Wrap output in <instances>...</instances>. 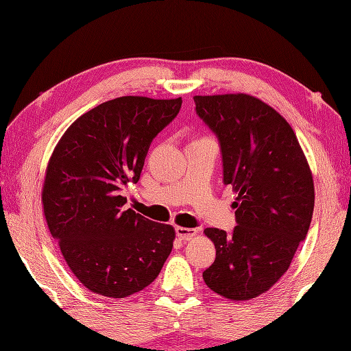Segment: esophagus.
<instances>
[{
    "label": "esophagus",
    "instance_id": "1",
    "mask_svg": "<svg viewBox=\"0 0 351 351\" xmlns=\"http://www.w3.org/2000/svg\"><path fill=\"white\" fill-rule=\"evenodd\" d=\"M197 235L196 229H190V228H182V226H178L176 228V237L180 238L181 241H189L191 238H195Z\"/></svg>",
    "mask_w": 351,
    "mask_h": 351
}]
</instances>
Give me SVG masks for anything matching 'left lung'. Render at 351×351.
Here are the masks:
<instances>
[{
	"mask_svg": "<svg viewBox=\"0 0 351 351\" xmlns=\"http://www.w3.org/2000/svg\"><path fill=\"white\" fill-rule=\"evenodd\" d=\"M193 99L217 134L223 181L237 193L234 234L204 230L215 245L204 280L225 299H255L287 273L306 238L315 204L312 171L291 125L264 101L247 93Z\"/></svg>",
	"mask_w": 351,
	"mask_h": 351,
	"instance_id": "obj_1",
	"label": "left lung"
}]
</instances>
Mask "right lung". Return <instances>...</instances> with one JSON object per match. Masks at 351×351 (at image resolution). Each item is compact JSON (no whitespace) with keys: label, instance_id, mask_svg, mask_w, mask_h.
<instances>
[{"label":"right lung","instance_id":"obj_1","mask_svg":"<svg viewBox=\"0 0 351 351\" xmlns=\"http://www.w3.org/2000/svg\"><path fill=\"white\" fill-rule=\"evenodd\" d=\"M182 99L121 96L80 116L45 171L42 205L66 264L92 293L125 299L156 279L175 229L125 210L123 185L140 180L156 134Z\"/></svg>","mask_w":351,"mask_h":351}]
</instances>
